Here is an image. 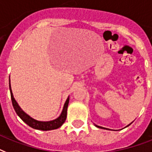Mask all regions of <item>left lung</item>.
I'll use <instances>...</instances> for the list:
<instances>
[{
    "label": "left lung",
    "mask_w": 152,
    "mask_h": 152,
    "mask_svg": "<svg viewBox=\"0 0 152 152\" xmlns=\"http://www.w3.org/2000/svg\"><path fill=\"white\" fill-rule=\"evenodd\" d=\"M131 124H132V123H131ZM129 125H128V126H129ZM95 126H96V127H97V128H99V129H105V128H103V127H101V126H97V125H95ZM128 126H127V127H128Z\"/></svg>",
    "instance_id": "obj_1"
}]
</instances>
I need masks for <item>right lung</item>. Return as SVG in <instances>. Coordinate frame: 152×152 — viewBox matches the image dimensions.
I'll return each mask as SVG.
<instances>
[{"mask_svg":"<svg viewBox=\"0 0 152 152\" xmlns=\"http://www.w3.org/2000/svg\"><path fill=\"white\" fill-rule=\"evenodd\" d=\"M9 89H10V94H11V99L12 103L13 105V108L16 111V114L18 115L22 121L28 124V126H30L32 129H38V130H42V131H49V130H54V129H57L63 125V124L65 122L66 119V113H67V107L69 104V97L66 101L64 106H63V111L60 114V116L56 118L55 120L50 121H36L30 116H28V114L25 113L24 112L20 109V107L19 106L17 102L15 100L12 92L11 85H10V77H9Z\"/></svg>","mask_w":152,"mask_h":152,"instance_id":"1","label":"right lung"}]
</instances>
